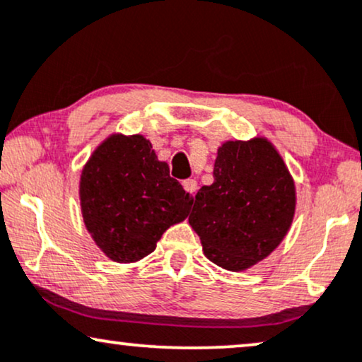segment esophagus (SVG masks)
<instances>
[{"instance_id":"esophagus-1","label":"esophagus","mask_w":362,"mask_h":362,"mask_svg":"<svg viewBox=\"0 0 362 362\" xmlns=\"http://www.w3.org/2000/svg\"><path fill=\"white\" fill-rule=\"evenodd\" d=\"M182 185H184L185 192H187V194H190V197H195L197 190H199V184H197V180H194V178L184 180V182H182Z\"/></svg>"}]
</instances>
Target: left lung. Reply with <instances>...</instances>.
I'll return each instance as SVG.
<instances>
[{
    "label": "left lung",
    "instance_id": "left-lung-1",
    "mask_svg": "<svg viewBox=\"0 0 362 362\" xmlns=\"http://www.w3.org/2000/svg\"><path fill=\"white\" fill-rule=\"evenodd\" d=\"M295 210V180L273 144L226 141L216 152L214 184L197 192L189 223L210 262L243 272L283 242Z\"/></svg>",
    "mask_w": 362,
    "mask_h": 362
}]
</instances>
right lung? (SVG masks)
Listing matches in <instances>:
<instances>
[{
  "label": "right lung",
  "instance_id": "obj_1",
  "mask_svg": "<svg viewBox=\"0 0 362 362\" xmlns=\"http://www.w3.org/2000/svg\"><path fill=\"white\" fill-rule=\"evenodd\" d=\"M79 200L90 237L117 263L151 255L194 204L141 134H112L99 144L81 173Z\"/></svg>",
  "mask_w": 362,
  "mask_h": 362
}]
</instances>
